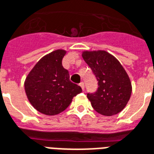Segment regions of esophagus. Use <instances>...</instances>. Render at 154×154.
<instances>
[{"label": "esophagus", "mask_w": 154, "mask_h": 154, "mask_svg": "<svg viewBox=\"0 0 154 154\" xmlns=\"http://www.w3.org/2000/svg\"><path fill=\"white\" fill-rule=\"evenodd\" d=\"M79 85H80V86H81V88H82V90H85V84H84L83 81H81V82L79 84Z\"/></svg>", "instance_id": "obj_1"}]
</instances>
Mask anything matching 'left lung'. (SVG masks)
Instances as JSON below:
<instances>
[{
  "mask_svg": "<svg viewBox=\"0 0 154 154\" xmlns=\"http://www.w3.org/2000/svg\"><path fill=\"white\" fill-rule=\"evenodd\" d=\"M85 62L98 81V88L87 97L96 112L106 116L119 113L129 101L132 87L120 62L105 51H84Z\"/></svg>",
  "mask_w": 154,
  "mask_h": 154,
  "instance_id": "1",
  "label": "left lung"
}]
</instances>
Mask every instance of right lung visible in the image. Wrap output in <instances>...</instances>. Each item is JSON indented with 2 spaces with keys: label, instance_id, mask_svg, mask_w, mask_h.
Returning a JSON list of instances; mask_svg holds the SVG:
<instances>
[{
  "label": "right lung",
  "instance_id": "obj_1",
  "mask_svg": "<svg viewBox=\"0 0 154 154\" xmlns=\"http://www.w3.org/2000/svg\"><path fill=\"white\" fill-rule=\"evenodd\" d=\"M64 50H57L42 57L28 73L25 92L38 112L54 116L69 107L72 100L82 92L79 85L69 81V71L62 66Z\"/></svg>",
  "mask_w": 154,
  "mask_h": 154
}]
</instances>
